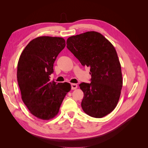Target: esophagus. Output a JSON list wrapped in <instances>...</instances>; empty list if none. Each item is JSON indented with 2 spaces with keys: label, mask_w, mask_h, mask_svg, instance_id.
<instances>
[{
  "label": "esophagus",
  "mask_w": 148,
  "mask_h": 148,
  "mask_svg": "<svg viewBox=\"0 0 148 148\" xmlns=\"http://www.w3.org/2000/svg\"><path fill=\"white\" fill-rule=\"evenodd\" d=\"M71 89H76L78 88V85L77 84L72 83L71 84Z\"/></svg>",
  "instance_id": "34e87169"
}]
</instances>
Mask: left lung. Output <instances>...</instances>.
Wrapping results in <instances>:
<instances>
[{"mask_svg":"<svg viewBox=\"0 0 148 148\" xmlns=\"http://www.w3.org/2000/svg\"><path fill=\"white\" fill-rule=\"evenodd\" d=\"M67 48L83 66L90 67L91 82L82 83V107L85 113L102 118L117 106L122 88L121 65L115 47L104 36L88 31L69 37Z\"/></svg>","mask_w":148,"mask_h":148,"instance_id":"1","label":"left lung"}]
</instances>
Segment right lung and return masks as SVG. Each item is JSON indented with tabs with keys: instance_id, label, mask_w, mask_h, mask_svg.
I'll return each instance as SVG.
<instances>
[{
	"instance_id": "add662e5",
	"label": "right lung",
	"mask_w": 148,
	"mask_h": 148,
	"mask_svg": "<svg viewBox=\"0 0 148 148\" xmlns=\"http://www.w3.org/2000/svg\"><path fill=\"white\" fill-rule=\"evenodd\" d=\"M65 46L59 37L40 36L31 41L21 52L17 65V81L21 99L31 114L50 120L59 113L69 83L51 81L53 63Z\"/></svg>"
}]
</instances>
